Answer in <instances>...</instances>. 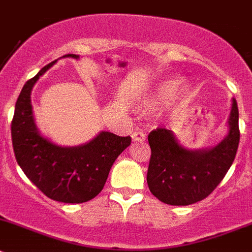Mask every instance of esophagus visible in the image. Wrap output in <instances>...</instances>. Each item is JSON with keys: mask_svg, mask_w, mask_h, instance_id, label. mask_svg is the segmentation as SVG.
Instances as JSON below:
<instances>
[{"mask_svg": "<svg viewBox=\"0 0 252 252\" xmlns=\"http://www.w3.org/2000/svg\"><path fill=\"white\" fill-rule=\"evenodd\" d=\"M131 139H133L134 143H144L145 141V134L143 133V131H135V133H133V135H131Z\"/></svg>", "mask_w": 252, "mask_h": 252, "instance_id": "obj_1", "label": "esophagus"}]
</instances>
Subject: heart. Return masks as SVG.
Here are the masks:
<instances>
[{
	"label": "heart",
	"mask_w": 252,
	"mask_h": 252,
	"mask_svg": "<svg viewBox=\"0 0 252 252\" xmlns=\"http://www.w3.org/2000/svg\"><path fill=\"white\" fill-rule=\"evenodd\" d=\"M180 85V79L173 76L163 77L156 81L145 94H141L138 98V111L140 113H150L156 111L160 106L165 104L168 99L173 96V104L176 109L183 108L192 101L193 97V89L189 84Z\"/></svg>",
	"instance_id": "heart-1"
}]
</instances>
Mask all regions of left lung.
<instances>
[{"instance_id": "obj_1", "label": "left lung", "mask_w": 252, "mask_h": 252, "mask_svg": "<svg viewBox=\"0 0 252 252\" xmlns=\"http://www.w3.org/2000/svg\"><path fill=\"white\" fill-rule=\"evenodd\" d=\"M228 134L217 145L189 150L172 130L158 128L148 136L151 149L148 181L151 193L171 206H189L208 197L226 175L240 140L235 98L228 119Z\"/></svg>"}]
</instances>
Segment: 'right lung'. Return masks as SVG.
<instances>
[{
	"label": "right lung",
	"mask_w": 252,
	"mask_h": 252,
	"mask_svg": "<svg viewBox=\"0 0 252 252\" xmlns=\"http://www.w3.org/2000/svg\"><path fill=\"white\" fill-rule=\"evenodd\" d=\"M63 58L80 56L67 54ZM56 61L44 66L22 89L11 126L12 144L18 165L46 197L63 203H84L103 189L112 165L130 145L131 138L103 130L82 145L61 146L41 135L31 94L39 77Z\"/></svg>",
	"instance_id": "right-lung-1"
}]
</instances>
